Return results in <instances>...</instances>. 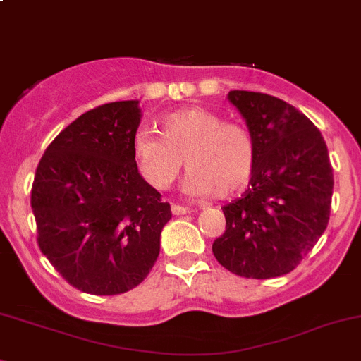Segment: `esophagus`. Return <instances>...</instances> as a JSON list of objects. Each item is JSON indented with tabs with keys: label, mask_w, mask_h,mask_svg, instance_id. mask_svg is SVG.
<instances>
[{
	"label": "esophagus",
	"mask_w": 361,
	"mask_h": 361,
	"mask_svg": "<svg viewBox=\"0 0 361 361\" xmlns=\"http://www.w3.org/2000/svg\"><path fill=\"white\" fill-rule=\"evenodd\" d=\"M189 208L188 207H180V205H172V214L173 215H185L189 214Z\"/></svg>",
	"instance_id": "1"
}]
</instances>
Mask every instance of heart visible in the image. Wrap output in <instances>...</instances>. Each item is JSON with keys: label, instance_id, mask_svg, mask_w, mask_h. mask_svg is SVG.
<instances>
[{"label": "heart", "instance_id": "heart-1", "mask_svg": "<svg viewBox=\"0 0 361 361\" xmlns=\"http://www.w3.org/2000/svg\"><path fill=\"white\" fill-rule=\"evenodd\" d=\"M159 135L139 132L132 139L137 170L154 189L165 191L185 163V192H215L229 198L250 184L257 147L247 126L224 121L202 106H189L159 118Z\"/></svg>", "mask_w": 361, "mask_h": 361}]
</instances>
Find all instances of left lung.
<instances>
[{"mask_svg": "<svg viewBox=\"0 0 361 361\" xmlns=\"http://www.w3.org/2000/svg\"><path fill=\"white\" fill-rule=\"evenodd\" d=\"M257 147L250 188L222 207L226 231L215 259L238 276L267 280L290 273L317 245L330 219L334 173L313 121L285 100L231 90Z\"/></svg>", "mask_w": 361, "mask_h": 361, "instance_id": "obj_1", "label": "left lung"}]
</instances>
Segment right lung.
<instances>
[{"label": "right lung", "instance_id": "1", "mask_svg": "<svg viewBox=\"0 0 361 361\" xmlns=\"http://www.w3.org/2000/svg\"><path fill=\"white\" fill-rule=\"evenodd\" d=\"M139 100L90 109L47 147L31 191L44 257L74 288L116 295L144 281L172 219L132 154Z\"/></svg>", "mask_w": 361, "mask_h": 361}]
</instances>
